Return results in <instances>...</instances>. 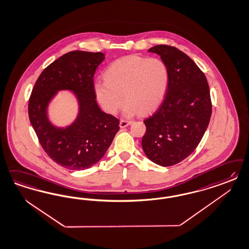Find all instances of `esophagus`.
I'll use <instances>...</instances> for the list:
<instances>
[{
    "label": "esophagus",
    "mask_w": 249,
    "mask_h": 249,
    "mask_svg": "<svg viewBox=\"0 0 249 249\" xmlns=\"http://www.w3.org/2000/svg\"><path fill=\"white\" fill-rule=\"evenodd\" d=\"M132 124V121L128 120H121L120 121V127L121 128H124V127H126L128 126L129 124Z\"/></svg>",
    "instance_id": "obj_1"
}]
</instances>
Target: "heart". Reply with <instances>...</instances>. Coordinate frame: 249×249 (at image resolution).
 I'll list each match as a JSON object with an SVG mask.
<instances>
[{
  "label": "heart",
  "instance_id": "obj_1",
  "mask_svg": "<svg viewBox=\"0 0 249 249\" xmlns=\"http://www.w3.org/2000/svg\"><path fill=\"white\" fill-rule=\"evenodd\" d=\"M105 80H98L94 90L105 112L115 114L124 104V113L132 116L159 107L167 93L169 69L159 57L126 56L113 61L105 71Z\"/></svg>",
  "mask_w": 249,
  "mask_h": 249
}]
</instances>
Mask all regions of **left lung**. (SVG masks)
I'll list each match as a JSON object with an SVG mask.
<instances>
[{
    "label": "left lung",
    "instance_id": "1",
    "mask_svg": "<svg viewBox=\"0 0 249 249\" xmlns=\"http://www.w3.org/2000/svg\"><path fill=\"white\" fill-rule=\"evenodd\" d=\"M166 63L169 87L156 112L144 120L142 147L154 163L169 167L188 158L201 142L212 114L204 73L179 49L158 45L148 49Z\"/></svg>",
    "mask_w": 249,
    "mask_h": 249
}]
</instances>
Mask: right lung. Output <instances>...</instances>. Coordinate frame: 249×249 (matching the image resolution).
<instances>
[{
  "label": "right lung",
  "mask_w": 249,
  "mask_h": 249,
  "mask_svg": "<svg viewBox=\"0 0 249 249\" xmlns=\"http://www.w3.org/2000/svg\"><path fill=\"white\" fill-rule=\"evenodd\" d=\"M105 56L101 52L75 50L58 57L40 74L28 104L30 123L43 149L51 160L68 169L83 170L105 156L119 130V120L97 105L93 76ZM71 90L79 103V113L63 129L47 117L50 101L58 90Z\"/></svg>",
  "instance_id": "right-lung-1"
}]
</instances>
